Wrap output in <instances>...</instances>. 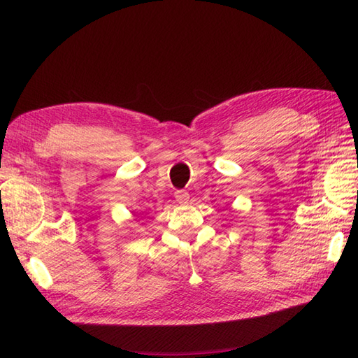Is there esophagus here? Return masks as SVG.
<instances>
[{"mask_svg": "<svg viewBox=\"0 0 358 358\" xmlns=\"http://www.w3.org/2000/svg\"><path fill=\"white\" fill-rule=\"evenodd\" d=\"M175 200H177L178 204H187L189 194L186 191H177L175 192Z\"/></svg>", "mask_w": 358, "mask_h": 358, "instance_id": "obj_1", "label": "esophagus"}]
</instances>
